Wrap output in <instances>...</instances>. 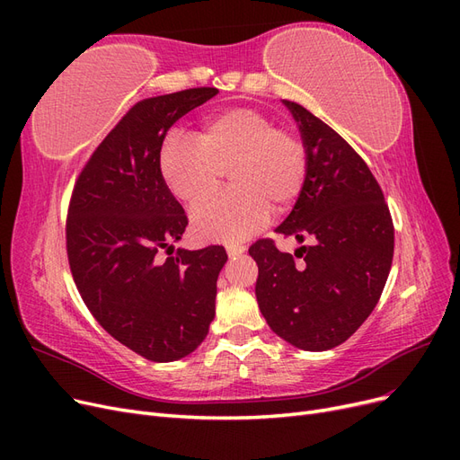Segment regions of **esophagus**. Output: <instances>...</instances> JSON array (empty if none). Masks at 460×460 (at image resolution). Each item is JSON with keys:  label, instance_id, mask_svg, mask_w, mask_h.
<instances>
[{"label": "esophagus", "instance_id": "esophagus-1", "mask_svg": "<svg viewBox=\"0 0 460 460\" xmlns=\"http://www.w3.org/2000/svg\"><path fill=\"white\" fill-rule=\"evenodd\" d=\"M226 252H228L230 257H238V255H242L245 252V245L243 243H228L226 245Z\"/></svg>", "mask_w": 460, "mask_h": 460}]
</instances>
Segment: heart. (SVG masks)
Returning a JSON list of instances; mask_svg holds the SVG:
<instances>
[{"label":"heart","mask_w":460,"mask_h":460,"mask_svg":"<svg viewBox=\"0 0 460 460\" xmlns=\"http://www.w3.org/2000/svg\"><path fill=\"white\" fill-rule=\"evenodd\" d=\"M161 174L172 196L196 205L231 171L234 188L198 205L191 225L205 240L232 242L257 232L270 211L280 215L301 196L309 153L301 137L259 109L232 107L208 117L201 128L172 134L161 149Z\"/></svg>","instance_id":"1"}]
</instances>
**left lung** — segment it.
<instances>
[{
	"label": "left lung",
	"instance_id": "obj_1",
	"mask_svg": "<svg viewBox=\"0 0 460 460\" xmlns=\"http://www.w3.org/2000/svg\"><path fill=\"white\" fill-rule=\"evenodd\" d=\"M309 172L294 211L276 228L301 245L295 264L274 240L249 247L257 261L255 296L274 333L305 351H326L351 338L378 303L394 261V220L363 157L296 102Z\"/></svg>",
	"mask_w": 460,
	"mask_h": 460
}]
</instances>
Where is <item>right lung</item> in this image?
I'll return each instance as SVG.
<instances>
[{
	"mask_svg": "<svg viewBox=\"0 0 460 460\" xmlns=\"http://www.w3.org/2000/svg\"><path fill=\"white\" fill-rule=\"evenodd\" d=\"M217 93L190 88L132 105L82 166L68 201L66 257L82 299L111 336L155 363L207 338L228 259L222 245L172 253L188 217L159 164L172 124Z\"/></svg>",
	"mask_w": 460,
	"mask_h": 460,
	"instance_id": "1",
	"label": "right lung"
}]
</instances>
